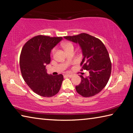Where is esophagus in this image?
Instances as JSON below:
<instances>
[{
  "label": "esophagus",
  "mask_w": 133,
  "mask_h": 133,
  "mask_svg": "<svg viewBox=\"0 0 133 133\" xmlns=\"http://www.w3.org/2000/svg\"><path fill=\"white\" fill-rule=\"evenodd\" d=\"M67 77H69V78H72L73 77V75H69V74H66V75H65Z\"/></svg>",
  "instance_id": "1"
}]
</instances>
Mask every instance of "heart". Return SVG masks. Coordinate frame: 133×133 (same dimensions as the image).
<instances>
[{"instance_id":"b5f03b06","label":"heart","mask_w":133,"mask_h":133,"mask_svg":"<svg viewBox=\"0 0 133 133\" xmlns=\"http://www.w3.org/2000/svg\"><path fill=\"white\" fill-rule=\"evenodd\" d=\"M62 47L64 48V50L66 51V52H68L69 51L74 50V46L71 43H69V42H66V43H65L62 44ZM55 52V48H54L52 50V54H54Z\"/></svg>"}]
</instances>
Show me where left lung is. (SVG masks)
Returning a JSON list of instances; mask_svg holds the SVG:
<instances>
[{"label":"left lung","instance_id":"left-lung-1","mask_svg":"<svg viewBox=\"0 0 133 133\" xmlns=\"http://www.w3.org/2000/svg\"><path fill=\"white\" fill-rule=\"evenodd\" d=\"M67 40L79 45L83 59L82 68L89 71L86 78L80 75L81 82L75 87L76 90L83 97L96 95L106 87L110 78L111 64L108 50L99 39L86 33L64 37Z\"/></svg>","mask_w":133,"mask_h":133}]
</instances>
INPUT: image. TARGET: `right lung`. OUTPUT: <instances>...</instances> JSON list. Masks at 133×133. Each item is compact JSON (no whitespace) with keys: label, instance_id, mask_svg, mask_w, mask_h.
<instances>
[{"label":"right lung","instance_id":"obj_1","mask_svg":"<svg viewBox=\"0 0 133 133\" xmlns=\"http://www.w3.org/2000/svg\"><path fill=\"white\" fill-rule=\"evenodd\" d=\"M62 39V37L37 36L24 44L20 57L21 72L27 85L39 96L52 97L61 87L62 74L49 75L45 66L51 61V50Z\"/></svg>","mask_w":133,"mask_h":133}]
</instances>
